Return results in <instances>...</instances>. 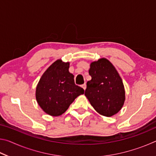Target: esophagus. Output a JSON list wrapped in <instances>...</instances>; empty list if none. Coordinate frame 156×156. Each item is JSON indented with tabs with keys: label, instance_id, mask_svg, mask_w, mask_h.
Segmentation results:
<instances>
[{
	"label": "esophagus",
	"instance_id": "1",
	"mask_svg": "<svg viewBox=\"0 0 156 156\" xmlns=\"http://www.w3.org/2000/svg\"><path fill=\"white\" fill-rule=\"evenodd\" d=\"M82 87H83V88L84 89V90H85V89H86V87H87L86 84L84 83V84H82Z\"/></svg>",
	"mask_w": 156,
	"mask_h": 156
}]
</instances>
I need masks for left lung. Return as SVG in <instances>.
Instances as JSON below:
<instances>
[{
  "label": "left lung",
  "instance_id": "obj_1",
  "mask_svg": "<svg viewBox=\"0 0 156 156\" xmlns=\"http://www.w3.org/2000/svg\"><path fill=\"white\" fill-rule=\"evenodd\" d=\"M89 73L91 80L87 83L84 95L92 107L107 117L116 114L125 102V91L114 66L103 58L91 63Z\"/></svg>",
  "mask_w": 156,
  "mask_h": 156
}]
</instances>
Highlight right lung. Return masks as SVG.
Wrapping results in <instances>:
<instances>
[{
	"mask_svg": "<svg viewBox=\"0 0 156 156\" xmlns=\"http://www.w3.org/2000/svg\"><path fill=\"white\" fill-rule=\"evenodd\" d=\"M69 62L57 60L44 72L36 87V98L44 112L52 116L64 113L84 89L75 84L69 72Z\"/></svg>",
	"mask_w": 156,
	"mask_h": 156,
	"instance_id": "1",
	"label": "right lung"
}]
</instances>
